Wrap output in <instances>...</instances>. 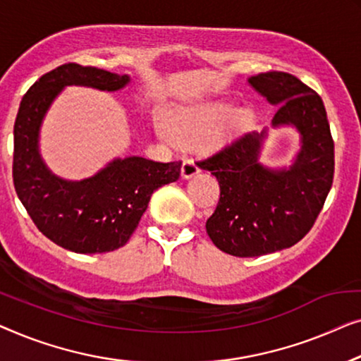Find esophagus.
Returning <instances> with one entry per match:
<instances>
[{
    "instance_id": "obj_1",
    "label": "esophagus",
    "mask_w": 361,
    "mask_h": 361,
    "mask_svg": "<svg viewBox=\"0 0 361 361\" xmlns=\"http://www.w3.org/2000/svg\"><path fill=\"white\" fill-rule=\"evenodd\" d=\"M197 173H200V166H197L195 161L190 160V159H186L185 161H183V165H181V176H183V178H185V180L192 178V176L197 175Z\"/></svg>"
}]
</instances>
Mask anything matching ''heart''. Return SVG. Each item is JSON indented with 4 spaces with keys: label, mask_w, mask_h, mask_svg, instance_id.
Instances as JSON below:
<instances>
[{
    "label": "heart",
    "mask_w": 361,
    "mask_h": 361,
    "mask_svg": "<svg viewBox=\"0 0 361 361\" xmlns=\"http://www.w3.org/2000/svg\"><path fill=\"white\" fill-rule=\"evenodd\" d=\"M233 108L226 103H209L181 108L169 116V128L160 126L161 135L173 137L178 142H195L204 139L211 132L217 140H226L235 135L247 124V113L233 114L229 121L224 120L232 114ZM224 122L225 124L222 125Z\"/></svg>",
    "instance_id": "obj_1"
}]
</instances>
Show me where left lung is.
Instances as JSON below:
<instances>
[{
  "instance_id": "1",
  "label": "left lung",
  "mask_w": 361,
  "mask_h": 361,
  "mask_svg": "<svg viewBox=\"0 0 361 361\" xmlns=\"http://www.w3.org/2000/svg\"><path fill=\"white\" fill-rule=\"evenodd\" d=\"M248 85L278 106L271 128L291 126L301 149L289 166L263 165L260 152L268 135L263 129L197 161L221 186L219 202L206 222L207 235L233 257H260L298 243L316 222L334 180V140L321 96L284 72L258 73Z\"/></svg>"
}]
</instances>
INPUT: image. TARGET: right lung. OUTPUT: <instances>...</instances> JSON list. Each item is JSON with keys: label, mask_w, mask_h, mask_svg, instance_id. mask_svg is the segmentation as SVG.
<instances>
[{"label": "right lung", "mask_w": 361, "mask_h": 361, "mask_svg": "<svg viewBox=\"0 0 361 361\" xmlns=\"http://www.w3.org/2000/svg\"><path fill=\"white\" fill-rule=\"evenodd\" d=\"M129 83V75L65 63L35 81L19 106L13 157L18 197L45 237L75 253L113 252L126 245L152 192L180 178L181 161L126 157L109 161L90 178L72 181L52 173L40 157V128L65 86L118 91Z\"/></svg>", "instance_id": "add662e5"}]
</instances>
